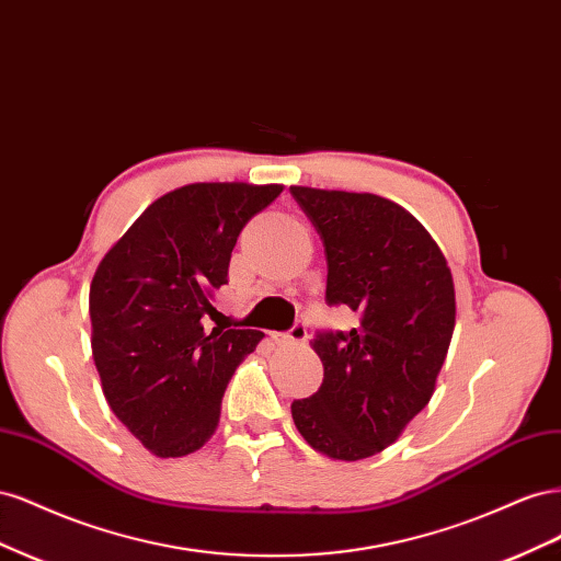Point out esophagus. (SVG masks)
Masks as SVG:
<instances>
[{
	"instance_id": "esophagus-1",
	"label": "esophagus",
	"mask_w": 561,
	"mask_h": 561,
	"mask_svg": "<svg viewBox=\"0 0 561 561\" xmlns=\"http://www.w3.org/2000/svg\"><path fill=\"white\" fill-rule=\"evenodd\" d=\"M309 339V325L307 322H295L287 334H280V342L283 344H301Z\"/></svg>"
}]
</instances>
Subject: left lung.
<instances>
[{"label":"left lung","mask_w":561,"mask_h":561,"mask_svg":"<svg viewBox=\"0 0 561 561\" xmlns=\"http://www.w3.org/2000/svg\"><path fill=\"white\" fill-rule=\"evenodd\" d=\"M328 257V304L360 313L351 332L318 334V393L293 402L295 426L334 461L393 445L435 393L456 325L443 250L419 219L377 194L290 186Z\"/></svg>","instance_id":"left-lung-1"}]
</instances>
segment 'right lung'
I'll use <instances>...</instances> for the list:
<instances>
[{"instance_id": "1", "label": "right lung", "mask_w": 561, "mask_h": 561, "mask_svg": "<svg viewBox=\"0 0 561 561\" xmlns=\"http://www.w3.org/2000/svg\"><path fill=\"white\" fill-rule=\"evenodd\" d=\"M283 184L196 182L157 198L98 264L91 348L116 419L159 458L213 437L233 369L257 330H203L231 250Z\"/></svg>"}]
</instances>
